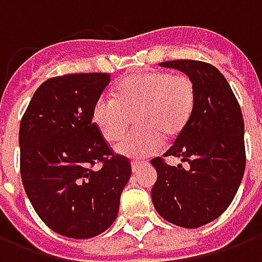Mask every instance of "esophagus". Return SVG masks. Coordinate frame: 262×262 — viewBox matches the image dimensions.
Instances as JSON below:
<instances>
[{
  "instance_id": "obj_1",
  "label": "esophagus",
  "mask_w": 262,
  "mask_h": 262,
  "mask_svg": "<svg viewBox=\"0 0 262 262\" xmlns=\"http://www.w3.org/2000/svg\"><path fill=\"white\" fill-rule=\"evenodd\" d=\"M147 163H140V161H132V171L133 172H139V171L144 168Z\"/></svg>"
}]
</instances>
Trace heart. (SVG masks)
<instances>
[{
	"label": "heart",
	"mask_w": 262,
	"mask_h": 262,
	"mask_svg": "<svg viewBox=\"0 0 262 262\" xmlns=\"http://www.w3.org/2000/svg\"><path fill=\"white\" fill-rule=\"evenodd\" d=\"M195 99V85L188 75L146 71L120 80L115 98H98L92 119L106 142H116L135 116L137 129L118 143L115 150L129 159H146L159 150L161 136L177 137L185 129Z\"/></svg>",
	"instance_id": "obj_1"
}]
</instances>
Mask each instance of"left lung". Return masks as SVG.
<instances>
[{
	"mask_svg": "<svg viewBox=\"0 0 262 262\" xmlns=\"http://www.w3.org/2000/svg\"><path fill=\"white\" fill-rule=\"evenodd\" d=\"M160 66L185 73L196 99L188 125L163 156L180 157L188 165L151 160L157 170L151 201L167 222L196 229L217 219L236 196L246 170L244 120L236 95L214 66L198 60Z\"/></svg>",
	"mask_w": 262,
	"mask_h": 262,
	"instance_id": "left-lung-1",
	"label": "left lung"
}]
</instances>
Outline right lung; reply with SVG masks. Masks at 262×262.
Here are the masks:
<instances>
[{"mask_svg":"<svg viewBox=\"0 0 262 262\" xmlns=\"http://www.w3.org/2000/svg\"><path fill=\"white\" fill-rule=\"evenodd\" d=\"M109 82L108 73L49 78L20 120L26 195L43 223L70 238H91L109 229L130 178L129 159L115 154L92 122L94 103Z\"/></svg>","mask_w":262,"mask_h":262,"instance_id":"obj_1","label":"right lung"}]
</instances>
